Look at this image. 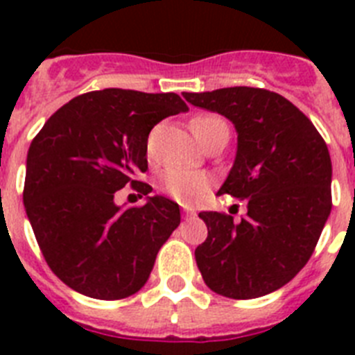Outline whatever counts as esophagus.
I'll return each mask as SVG.
<instances>
[{"mask_svg":"<svg viewBox=\"0 0 355 355\" xmlns=\"http://www.w3.org/2000/svg\"><path fill=\"white\" fill-rule=\"evenodd\" d=\"M183 213H184V215H187V216H192V215H196V211H193L192 208H188V206H184V208H183Z\"/></svg>","mask_w":355,"mask_h":355,"instance_id":"34e87169","label":"esophagus"}]
</instances>
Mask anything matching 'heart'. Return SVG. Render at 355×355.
<instances>
[{"label": "heart", "instance_id": "b5f03b06", "mask_svg": "<svg viewBox=\"0 0 355 355\" xmlns=\"http://www.w3.org/2000/svg\"><path fill=\"white\" fill-rule=\"evenodd\" d=\"M190 128H192L196 139L202 146L208 142L211 137H215L220 131H229L227 122L216 114H197L190 119ZM211 187V180L206 172L200 171H187V168H167L162 174L159 188L163 192L171 196L181 205H193L200 197L205 196Z\"/></svg>", "mask_w": 355, "mask_h": 355}]
</instances>
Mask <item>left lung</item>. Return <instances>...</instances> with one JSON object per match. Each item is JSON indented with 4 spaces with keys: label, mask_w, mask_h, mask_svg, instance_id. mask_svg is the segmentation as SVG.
Wrapping results in <instances>:
<instances>
[{
    "label": "left lung",
    "mask_w": 355,
    "mask_h": 355,
    "mask_svg": "<svg viewBox=\"0 0 355 355\" xmlns=\"http://www.w3.org/2000/svg\"><path fill=\"white\" fill-rule=\"evenodd\" d=\"M238 131L234 165L218 193L247 200V215L200 211L208 238L196 261L209 290L249 300L279 290L304 268L332 208V165L313 122L281 94L252 87L183 94Z\"/></svg>",
    "instance_id": "1"
}]
</instances>
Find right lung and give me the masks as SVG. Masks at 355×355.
<instances>
[{"label":"right lung","mask_w":355,"mask_h":355,"mask_svg":"<svg viewBox=\"0 0 355 355\" xmlns=\"http://www.w3.org/2000/svg\"><path fill=\"white\" fill-rule=\"evenodd\" d=\"M178 94L105 89L81 94L48 119L31 140L23 200L53 274L78 293L126 299L149 279L159 247L181 222L162 196L121 209L117 190H153L147 171L150 130L187 112Z\"/></svg>","instance_id":"right-lung-1"}]
</instances>
